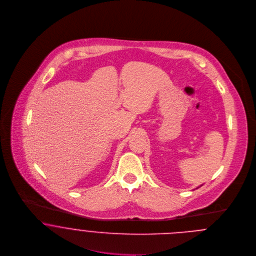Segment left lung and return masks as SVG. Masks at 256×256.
<instances>
[{
  "label": "left lung",
  "mask_w": 256,
  "mask_h": 256,
  "mask_svg": "<svg viewBox=\"0 0 256 256\" xmlns=\"http://www.w3.org/2000/svg\"><path fill=\"white\" fill-rule=\"evenodd\" d=\"M200 186H202V185H200ZM197 188H199V187H197Z\"/></svg>",
  "instance_id": "obj_1"
}]
</instances>
